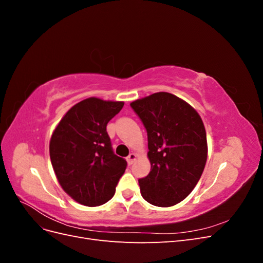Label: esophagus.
Instances as JSON below:
<instances>
[{
	"instance_id": "34e87169",
	"label": "esophagus",
	"mask_w": 263,
	"mask_h": 263,
	"mask_svg": "<svg viewBox=\"0 0 263 263\" xmlns=\"http://www.w3.org/2000/svg\"><path fill=\"white\" fill-rule=\"evenodd\" d=\"M136 158H137L136 154L132 153V154H129V155H128V157H127V161H128V163H129V164H133V163H134V161L136 160Z\"/></svg>"
}]
</instances>
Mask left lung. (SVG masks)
<instances>
[{
	"label": "left lung",
	"instance_id": "left-lung-1",
	"mask_svg": "<svg viewBox=\"0 0 263 263\" xmlns=\"http://www.w3.org/2000/svg\"><path fill=\"white\" fill-rule=\"evenodd\" d=\"M148 136L151 171L138 180L145 200L173 206L192 192L208 159L206 132L200 115L186 102L166 92L130 103Z\"/></svg>",
	"mask_w": 263,
	"mask_h": 263
}]
</instances>
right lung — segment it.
Wrapping results in <instances>:
<instances>
[{
  "label": "right lung",
  "instance_id": "add662e5",
  "mask_svg": "<svg viewBox=\"0 0 263 263\" xmlns=\"http://www.w3.org/2000/svg\"><path fill=\"white\" fill-rule=\"evenodd\" d=\"M123 102L90 98L71 107L52 134L49 154L62 189L74 201L99 206L113 197L127 161L114 154L107 123Z\"/></svg>",
  "mask_w": 263,
  "mask_h": 263
}]
</instances>
